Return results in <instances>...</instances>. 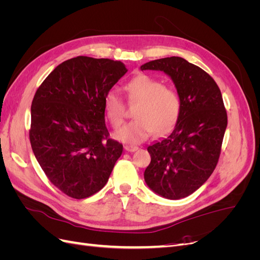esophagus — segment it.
<instances>
[{"label": "esophagus", "mask_w": 260, "mask_h": 260, "mask_svg": "<svg viewBox=\"0 0 260 260\" xmlns=\"http://www.w3.org/2000/svg\"><path fill=\"white\" fill-rule=\"evenodd\" d=\"M124 149H125V151H127V152L132 153V152L138 151L139 147H138V146H135V145H125V146H124Z\"/></svg>", "instance_id": "esophagus-1"}]
</instances>
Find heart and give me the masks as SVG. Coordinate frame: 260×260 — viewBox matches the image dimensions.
I'll return each instance as SVG.
<instances>
[{"label":"heart","instance_id":"obj_1","mask_svg":"<svg viewBox=\"0 0 260 260\" xmlns=\"http://www.w3.org/2000/svg\"><path fill=\"white\" fill-rule=\"evenodd\" d=\"M124 89L129 102H139V104L135 112L136 120L115 133L117 140L137 144L147 140L154 132L162 135L174 127L180 113V99L174 89L147 75L132 78ZM104 112L114 128L123 124L125 106L116 90L105 94Z\"/></svg>","mask_w":260,"mask_h":260}]
</instances>
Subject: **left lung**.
Wrapping results in <instances>:
<instances>
[{"instance_id": "1", "label": "left lung", "mask_w": 260, "mask_h": 260, "mask_svg": "<svg viewBox=\"0 0 260 260\" xmlns=\"http://www.w3.org/2000/svg\"><path fill=\"white\" fill-rule=\"evenodd\" d=\"M141 70L164 72L180 99L175 128L147 147L151 164L144 180L165 199L186 198L206 182L217 166L228 124L221 92L206 72L182 57L155 59Z\"/></svg>"}]
</instances>
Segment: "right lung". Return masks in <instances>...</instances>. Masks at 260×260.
<instances>
[{
	"instance_id": "add662e5",
	"label": "right lung",
	"mask_w": 260,
	"mask_h": 260,
	"mask_svg": "<svg viewBox=\"0 0 260 260\" xmlns=\"http://www.w3.org/2000/svg\"><path fill=\"white\" fill-rule=\"evenodd\" d=\"M128 72L108 58L61 62L39 86L31 104L30 143L46 177L73 199L104 187L122 144L109 139L104 96Z\"/></svg>"
}]
</instances>
